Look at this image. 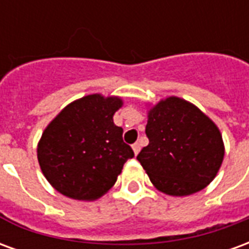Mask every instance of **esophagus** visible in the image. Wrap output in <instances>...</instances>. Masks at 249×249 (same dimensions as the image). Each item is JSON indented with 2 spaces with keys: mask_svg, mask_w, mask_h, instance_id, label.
Listing matches in <instances>:
<instances>
[{
  "mask_svg": "<svg viewBox=\"0 0 249 249\" xmlns=\"http://www.w3.org/2000/svg\"><path fill=\"white\" fill-rule=\"evenodd\" d=\"M132 149H133V152H135V155H137V153H139L141 149L140 144H139V142H135V144L132 145Z\"/></svg>",
  "mask_w": 249,
  "mask_h": 249,
  "instance_id": "esophagus-1",
  "label": "esophagus"
}]
</instances>
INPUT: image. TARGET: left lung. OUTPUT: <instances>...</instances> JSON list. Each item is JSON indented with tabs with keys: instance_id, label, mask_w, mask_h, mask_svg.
Returning a JSON list of instances; mask_svg holds the SVG:
<instances>
[{
	"instance_id": "left-lung-1",
	"label": "left lung",
	"mask_w": 249,
	"mask_h": 249,
	"mask_svg": "<svg viewBox=\"0 0 249 249\" xmlns=\"http://www.w3.org/2000/svg\"><path fill=\"white\" fill-rule=\"evenodd\" d=\"M149 144L137 156L151 183L169 196H188L219 172L224 142L217 125L187 100L171 96L148 110Z\"/></svg>"
}]
</instances>
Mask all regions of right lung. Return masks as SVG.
<instances>
[{
  "instance_id": "right-lung-1",
  "label": "right lung",
  "mask_w": 249,
  "mask_h": 249,
  "mask_svg": "<svg viewBox=\"0 0 249 249\" xmlns=\"http://www.w3.org/2000/svg\"><path fill=\"white\" fill-rule=\"evenodd\" d=\"M117 96L89 94L66 105L42 132L37 159L45 178L66 197L92 201L113 187L135 153L123 140L113 114Z\"/></svg>"
}]
</instances>
